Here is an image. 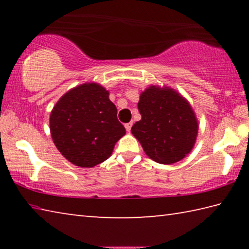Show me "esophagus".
I'll return each instance as SVG.
<instances>
[{
  "mask_svg": "<svg viewBox=\"0 0 249 249\" xmlns=\"http://www.w3.org/2000/svg\"><path fill=\"white\" fill-rule=\"evenodd\" d=\"M132 125H133L132 122H129V123L125 124V128H126V130H127V132H129L130 128H132Z\"/></svg>",
  "mask_w": 249,
  "mask_h": 249,
  "instance_id": "34e87169",
  "label": "esophagus"
}]
</instances>
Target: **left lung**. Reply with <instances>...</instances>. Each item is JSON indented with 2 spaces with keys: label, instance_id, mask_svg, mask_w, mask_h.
Segmentation results:
<instances>
[{
  "label": "left lung",
  "instance_id": "left-lung-1",
  "mask_svg": "<svg viewBox=\"0 0 249 249\" xmlns=\"http://www.w3.org/2000/svg\"><path fill=\"white\" fill-rule=\"evenodd\" d=\"M142 120L132 134L154 161L170 165L190 153L197 135V122L187 101L171 89L151 86L141 94Z\"/></svg>",
  "mask_w": 249,
  "mask_h": 249
}]
</instances>
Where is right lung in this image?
Here are the masks:
<instances>
[{
  "mask_svg": "<svg viewBox=\"0 0 249 249\" xmlns=\"http://www.w3.org/2000/svg\"><path fill=\"white\" fill-rule=\"evenodd\" d=\"M54 145L71 163L91 168L111 156L125 134L108 92L96 83L81 84L62 96L50 114Z\"/></svg>",
  "mask_w": 249,
  "mask_h": 249,
  "instance_id": "1",
  "label": "right lung"
}]
</instances>
